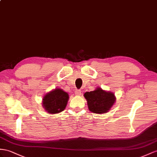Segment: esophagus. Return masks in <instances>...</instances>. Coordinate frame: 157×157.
<instances>
[{"label": "esophagus", "mask_w": 157, "mask_h": 157, "mask_svg": "<svg viewBox=\"0 0 157 157\" xmlns=\"http://www.w3.org/2000/svg\"><path fill=\"white\" fill-rule=\"evenodd\" d=\"M75 95H81V91L79 90H75Z\"/></svg>", "instance_id": "34e87169"}]
</instances>
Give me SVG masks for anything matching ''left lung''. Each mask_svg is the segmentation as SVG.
Listing matches in <instances>:
<instances>
[{
  "label": "left lung",
  "mask_w": 157,
  "mask_h": 157,
  "mask_svg": "<svg viewBox=\"0 0 157 157\" xmlns=\"http://www.w3.org/2000/svg\"><path fill=\"white\" fill-rule=\"evenodd\" d=\"M84 97L87 100L88 108L94 113L103 114L109 111L115 102V96L113 93L103 90L101 87L95 90L86 92Z\"/></svg>",
  "instance_id": "1"
}]
</instances>
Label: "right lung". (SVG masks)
I'll return each instance as SVG.
<instances>
[{"mask_svg": "<svg viewBox=\"0 0 157 157\" xmlns=\"http://www.w3.org/2000/svg\"><path fill=\"white\" fill-rule=\"evenodd\" d=\"M68 99L69 95L67 93L57 88L44 95L42 105L48 113H58L65 109Z\"/></svg>", "mask_w": 157, "mask_h": 157, "instance_id": "1", "label": "right lung"}]
</instances>
